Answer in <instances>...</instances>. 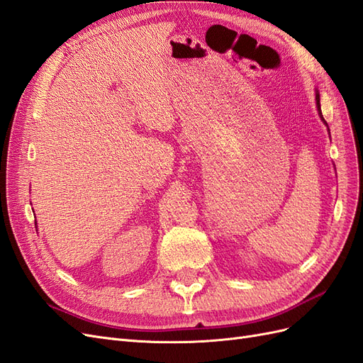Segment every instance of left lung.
<instances>
[{"label": "left lung", "mask_w": 363, "mask_h": 363, "mask_svg": "<svg viewBox=\"0 0 363 363\" xmlns=\"http://www.w3.org/2000/svg\"><path fill=\"white\" fill-rule=\"evenodd\" d=\"M316 106H318V112H320V116L323 118V113H321V104H320V94H316ZM323 121H324V118H323ZM325 123V121H324Z\"/></svg>", "instance_id": "obj_1"}]
</instances>
